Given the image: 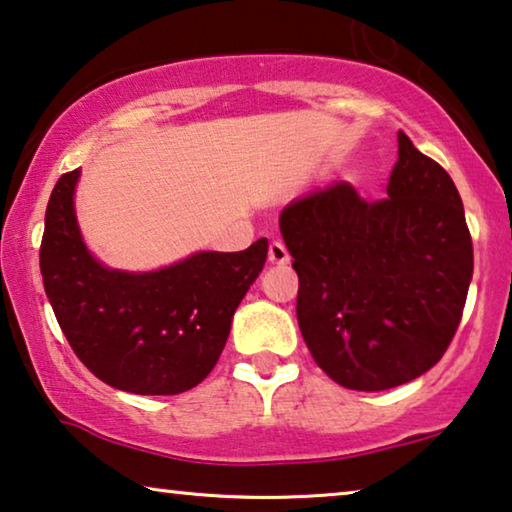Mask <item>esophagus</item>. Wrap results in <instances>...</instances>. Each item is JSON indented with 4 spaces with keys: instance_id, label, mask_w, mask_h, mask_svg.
<instances>
[{
    "instance_id": "34e87169",
    "label": "esophagus",
    "mask_w": 512,
    "mask_h": 512,
    "mask_svg": "<svg viewBox=\"0 0 512 512\" xmlns=\"http://www.w3.org/2000/svg\"><path fill=\"white\" fill-rule=\"evenodd\" d=\"M289 259H292V257H289L285 243L271 241V246H269V262L276 264V266H285V264H289Z\"/></svg>"
}]
</instances>
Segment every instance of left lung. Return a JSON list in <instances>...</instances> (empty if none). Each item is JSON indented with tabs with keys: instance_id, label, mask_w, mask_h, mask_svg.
<instances>
[{
	"instance_id": "1",
	"label": "left lung",
	"mask_w": 512,
	"mask_h": 512,
	"mask_svg": "<svg viewBox=\"0 0 512 512\" xmlns=\"http://www.w3.org/2000/svg\"><path fill=\"white\" fill-rule=\"evenodd\" d=\"M386 195L365 202L335 181L280 213L305 345L352 391H386L439 363L474 276L460 193L404 133Z\"/></svg>"
}]
</instances>
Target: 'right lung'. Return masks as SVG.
I'll return each instance as SVG.
<instances>
[{
	"label": "right lung",
	"instance_id": "1",
	"mask_svg": "<svg viewBox=\"0 0 512 512\" xmlns=\"http://www.w3.org/2000/svg\"><path fill=\"white\" fill-rule=\"evenodd\" d=\"M78 177L80 170L59 177L41 241L43 287L68 345L91 375L119 391H188L216 365L269 241L241 253H195L149 273L108 269L78 230Z\"/></svg>",
	"mask_w": 512,
	"mask_h": 512
}]
</instances>
